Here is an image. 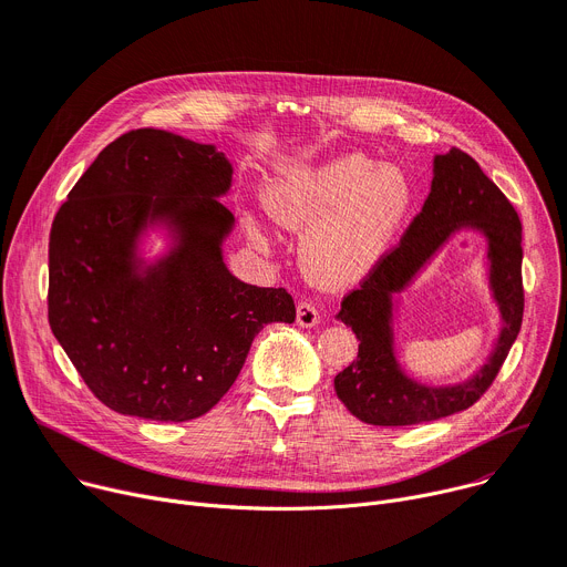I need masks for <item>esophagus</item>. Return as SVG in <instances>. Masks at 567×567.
Wrapping results in <instances>:
<instances>
[{"mask_svg": "<svg viewBox=\"0 0 567 567\" xmlns=\"http://www.w3.org/2000/svg\"><path fill=\"white\" fill-rule=\"evenodd\" d=\"M296 321L298 326L303 328H312L319 323V310L315 303H310V300H300L298 308H296Z\"/></svg>", "mask_w": 567, "mask_h": 567, "instance_id": "esophagus-1", "label": "esophagus"}]
</instances>
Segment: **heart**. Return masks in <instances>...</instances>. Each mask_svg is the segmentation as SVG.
Here are the masks:
<instances>
[{
    "label": "heart",
    "mask_w": 567,
    "mask_h": 567,
    "mask_svg": "<svg viewBox=\"0 0 567 567\" xmlns=\"http://www.w3.org/2000/svg\"><path fill=\"white\" fill-rule=\"evenodd\" d=\"M412 184L396 166L353 153L291 168L264 194L269 214L303 239V267L323 287L362 280L396 237L410 207Z\"/></svg>",
    "instance_id": "heart-1"
}]
</instances>
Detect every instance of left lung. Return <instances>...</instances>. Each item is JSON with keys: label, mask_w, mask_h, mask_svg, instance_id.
<instances>
[{"label": "left lung", "mask_w": 567, "mask_h": 567, "mask_svg": "<svg viewBox=\"0 0 567 567\" xmlns=\"http://www.w3.org/2000/svg\"><path fill=\"white\" fill-rule=\"evenodd\" d=\"M463 227L481 229L488 239L491 286L505 328L494 355L474 380L449 389H426L408 380L393 358L391 293L402 290L434 250ZM522 315L519 216L481 166L463 150L451 147L435 155L431 194L403 239L342 300L339 319L353 328L360 347L358 358L334 375L337 399L360 422L373 426L424 424L467 410L497 379L519 332Z\"/></svg>", "instance_id": "8db88e82"}]
</instances>
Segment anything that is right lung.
Wrapping results in <instances>:
<instances>
[{
  "instance_id": "obj_1",
  "label": "right lung",
  "mask_w": 567,
  "mask_h": 567,
  "mask_svg": "<svg viewBox=\"0 0 567 567\" xmlns=\"http://www.w3.org/2000/svg\"><path fill=\"white\" fill-rule=\"evenodd\" d=\"M233 166L214 145L141 127L111 141L59 207L50 233L48 319L106 408L188 422L233 388L255 334L296 319L282 287L237 280L218 203ZM166 219L178 246L138 275L135 237Z\"/></svg>"
}]
</instances>
